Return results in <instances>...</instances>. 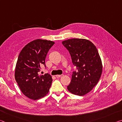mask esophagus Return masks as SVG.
Listing matches in <instances>:
<instances>
[{
	"instance_id": "obj_1",
	"label": "esophagus",
	"mask_w": 122,
	"mask_h": 122,
	"mask_svg": "<svg viewBox=\"0 0 122 122\" xmlns=\"http://www.w3.org/2000/svg\"><path fill=\"white\" fill-rule=\"evenodd\" d=\"M63 76V75H62H62H56V77H57V78H59V77H62Z\"/></svg>"
}]
</instances>
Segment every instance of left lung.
<instances>
[{"instance_id":"1","label":"left lung","mask_w":122,"mask_h":122,"mask_svg":"<svg viewBox=\"0 0 122 122\" xmlns=\"http://www.w3.org/2000/svg\"><path fill=\"white\" fill-rule=\"evenodd\" d=\"M62 43L69 51L72 62L78 69L77 72L73 71L68 90L76 95L83 96L96 85L102 74V60L97 49L85 39H69Z\"/></svg>"}]
</instances>
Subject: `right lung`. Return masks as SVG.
I'll use <instances>...</instances> for the list:
<instances>
[{"label":"right lung","instance_id":"obj_1","mask_svg":"<svg viewBox=\"0 0 122 122\" xmlns=\"http://www.w3.org/2000/svg\"><path fill=\"white\" fill-rule=\"evenodd\" d=\"M54 42L36 39L25 46L20 51L15 69V79L21 92L33 100L44 97L48 93L52 82L48 74L39 75L40 66L45 65L47 53Z\"/></svg>","mask_w":122,"mask_h":122}]
</instances>
